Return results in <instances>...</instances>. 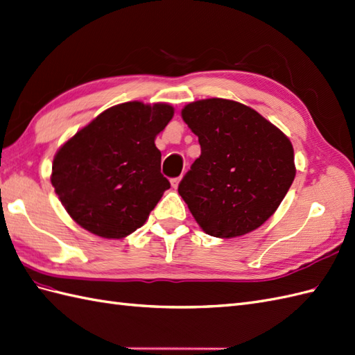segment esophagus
<instances>
[{
    "label": "esophagus",
    "mask_w": 355,
    "mask_h": 355,
    "mask_svg": "<svg viewBox=\"0 0 355 355\" xmlns=\"http://www.w3.org/2000/svg\"><path fill=\"white\" fill-rule=\"evenodd\" d=\"M179 184H180V178H175V179H171V187L175 188V189L179 187Z\"/></svg>",
    "instance_id": "1"
}]
</instances>
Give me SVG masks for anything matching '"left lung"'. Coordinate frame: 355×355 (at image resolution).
I'll use <instances>...</instances> for the list:
<instances>
[{"label": "left lung", "mask_w": 355, "mask_h": 355, "mask_svg": "<svg viewBox=\"0 0 355 355\" xmlns=\"http://www.w3.org/2000/svg\"><path fill=\"white\" fill-rule=\"evenodd\" d=\"M182 119L202 155L178 191L197 224L215 238L243 236L277 211L295 178L293 148L277 126L244 103H188Z\"/></svg>", "instance_id": "obj_1"}]
</instances>
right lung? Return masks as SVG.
I'll list each match as a JSON object with an SVG mask.
<instances>
[{"mask_svg": "<svg viewBox=\"0 0 355 355\" xmlns=\"http://www.w3.org/2000/svg\"><path fill=\"white\" fill-rule=\"evenodd\" d=\"M173 114V107L162 102L119 103L57 150L51 184L75 223L107 239L125 238L143 226L170 188L155 138Z\"/></svg>", "mask_w": 355, "mask_h": 355, "instance_id": "right-lung-1", "label": "right lung"}]
</instances>
